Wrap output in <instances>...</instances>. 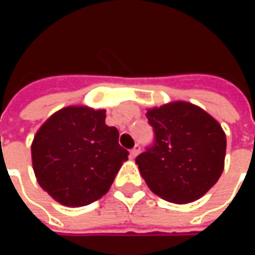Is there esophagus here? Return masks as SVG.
I'll list each match as a JSON object with an SVG mask.
<instances>
[{
    "instance_id": "obj_1",
    "label": "esophagus",
    "mask_w": 255,
    "mask_h": 255,
    "mask_svg": "<svg viewBox=\"0 0 255 255\" xmlns=\"http://www.w3.org/2000/svg\"><path fill=\"white\" fill-rule=\"evenodd\" d=\"M139 152H140V146H139V144H136L133 149H130V157H133V159H134V157L139 154Z\"/></svg>"
}]
</instances>
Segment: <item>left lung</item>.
<instances>
[{
	"label": "left lung",
	"mask_w": 255,
	"mask_h": 255,
	"mask_svg": "<svg viewBox=\"0 0 255 255\" xmlns=\"http://www.w3.org/2000/svg\"><path fill=\"white\" fill-rule=\"evenodd\" d=\"M153 143L136 157L149 189L171 203L200 199L220 179L226 134L209 113L174 102L146 113Z\"/></svg>",
	"instance_id": "8db88e82"
}]
</instances>
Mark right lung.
I'll use <instances>...</instances> for the list:
<instances>
[{
	"label": "right lung",
	"mask_w": 255,
	"mask_h": 255,
	"mask_svg": "<svg viewBox=\"0 0 255 255\" xmlns=\"http://www.w3.org/2000/svg\"><path fill=\"white\" fill-rule=\"evenodd\" d=\"M106 111L69 106L52 115L32 142V164L39 186L64 206L81 207L111 189L129 152Z\"/></svg>",
	"instance_id": "1"
}]
</instances>
